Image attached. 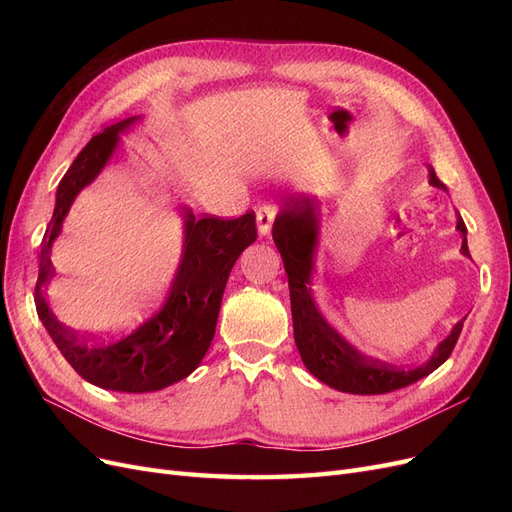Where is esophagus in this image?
I'll use <instances>...</instances> for the list:
<instances>
[{
    "instance_id": "esophagus-1",
    "label": "esophagus",
    "mask_w": 512,
    "mask_h": 512,
    "mask_svg": "<svg viewBox=\"0 0 512 512\" xmlns=\"http://www.w3.org/2000/svg\"><path fill=\"white\" fill-rule=\"evenodd\" d=\"M256 220H258V232L262 237H267L271 232L273 226V209L271 207H260L256 213Z\"/></svg>"
}]
</instances>
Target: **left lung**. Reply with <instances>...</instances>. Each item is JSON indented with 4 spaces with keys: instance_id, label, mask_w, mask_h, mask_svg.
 <instances>
[{
    "instance_id": "obj_1",
    "label": "left lung",
    "mask_w": 512,
    "mask_h": 512,
    "mask_svg": "<svg viewBox=\"0 0 512 512\" xmlns=\"http://www.w3.org/2000/svg\"><path fill=\"white\" fill-rule=\"evenodd\" d=\"M429 183L446 190L444 183L433 173V168H429ZM318 224V200L309 196H290L282 213L273 222V241L282 254L288 275L294 344H297L309 374L333 386L335 391L352 395H382L404 389V386L436 371L451 356L466 318L455 324L451 335L438 344L436 352L423 365L406 369L361 354L324 320L314 303L312 288H309L314 271V250L318 243ZM457 230L463 237L461 254L470 256L466 239L468 228L459 213Z\"/></svg>"
}]
</instances>
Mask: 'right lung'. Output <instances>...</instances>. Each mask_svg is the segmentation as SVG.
Instances as JSON below:
<instances>
[{"instance_id":"1","label":"right lung","mask_w":512,"mask_h":512,"mask_svg":"<svg viewBox=\"0 0 512 512\" xmlns=\"http://www.w3.org/2000/svg\"><path fill=\"white\" fill-rule=\"evenodd\" d=\"M138 117L106 126L83 147L64 179L59 181L53 218L40 245V269L36 282V309L44 329L76 374L108 391L151 393L166 389L203 361L222 305V294L241 252L258 237L256 215L224 220L215 215H194L181 207L183 254L166 301L119 339L98 342L61 324L46 303V292L55 277L51 245L59 237L61 224L85 185L94 181L111 160L119 143V132Z\"/></svg>"}]
</instances>
